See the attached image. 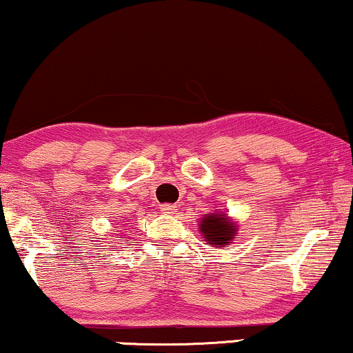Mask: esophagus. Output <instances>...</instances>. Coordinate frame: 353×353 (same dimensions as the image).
Listing matches in <instances>:
<instances>
[{
    "label": "esophagus",
    "mask_w": 353,
    "mask_h": 353,
    "mask_svg": "<svg viewBox=\"0 0 353 353\" xmlns=\"http://www.w3.org/2000/svg\"><path fill=\"white\" fill-rule=\"evenodd\" d=\"M160 211H162L163 214L172 216V214H175V212H176V206H175V204H163V206L160 208Z\"/></svg>",
    "instance_id": "34e87169"
}]
</instances>
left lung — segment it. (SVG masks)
Wrapping results in <instances>:
<instances>
[{
	"mask_svg": "<svg viewBox=\"0 0 353 353\" xmlns=\"http://www.w3.org/2000/svg\"><path fill=\"white\" fill-rule=\"evenodd\" d=\"M199 232L210 247H229L237 239L239 225L224 211L210 212L199 219Z\"/></svg>",
	"mask_w": 353,
	"mask_h": 353,
	"instance_id": "1",
	"label": "left lung"
}]
</instances>
